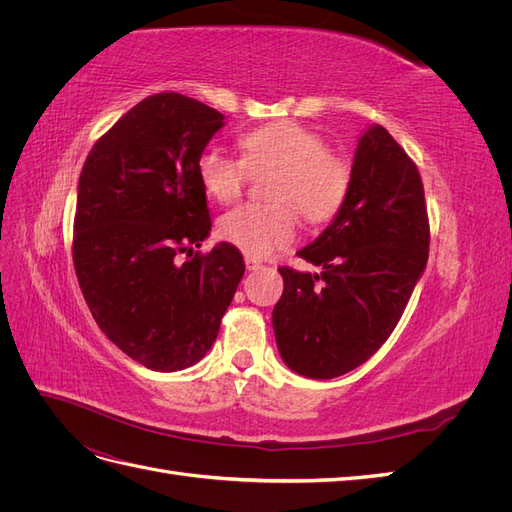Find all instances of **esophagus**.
<instances>
[{"mask_svg":"<svg viewBox=\"0 0 512 512\" xmlns=\"http://www.w3.org/2000/svg\"><path fill=\"white\" fill-rule=\"evenodd\" d=\"M245 267H247V271H258L262 267V262L252 256H245Z\"/></svg>","mask_w":512,"mask_h":512,"instance_id":"obj_1","label":"esophagus"}]
</instances>
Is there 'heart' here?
Returning <instances> with one entry per match:
<instances>
[{"label":"heart","instance_id":"1","mask_svg":"<svg viewBox=\"0 0 512 512\" xmlns=\"http://www.w3.org/2000/svg\"><path fill=\"white\" fill-rule=\"evenodd\" d=\"M243 160L209 147L198 156L196 173L205 192L230 203L252 173L271 170L267 196L275 203H245L226 211L220 237L252 258H265L294 237L297 211L309 222L333 218L350 190V162L329 147L324 138L297 121H277L239 138Z\"/></svg>","mask_w":512,"mask_h":512}]
</instances>
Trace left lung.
<instances>
[{"instance_id":"8db88e82","label":"left lung","mask_w":512,"mask_h":512,"mask_svg":"<svg viewBox=\"0 0 512 512\" xmlns=\"http://www.w3.org/2000/svg\"><path fill=\"white\" fill-rule=\"evenodd\" d=\"M297 256L320 271L280 269L277 350L299 376L348 374L389 339L429 256L421 175L386 128L361 132L344 205Z\"/></svg>"}]
</instances>
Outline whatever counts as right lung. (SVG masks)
Wrapping results in <instances>:
<instances>
[{
	"label": "right lung",
	"mask_w": 512,
	"mask_h": 512,
	"mask_svg": "<svg viewBox=\"0 0 512 512\" xmlns=\"http://www.w3.org/2000/svg\"><path fill=\"white\" fill-rule=\"evenodd\" d=\"M224 119L188 96H149L100 138L79 177L74 269L83 297L102 333L153 371L203 359L245 273L226 241L178 260L211 232L196 162Z\"/></svg>",
	"instance_id": "obj_1"
}]
</instances>
